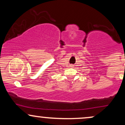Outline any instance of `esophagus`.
Segmentation results:
<instances>
[{
  "label": "esophagus",
  "instance_id": "esophagus-1",
  "mask_svg": "<svg viewBox=\"0 0 125 125\" xmlns=\"http://www.w3.org/2000/svg\"><path fill=\"white\" fill-rule=\"evenodd\" d=\"M70 67H74V65H73V64H71V65L70 66Z\"/></svg>",
  "mask_w": 125,
  "mask_h": 125
}]
</instances>
